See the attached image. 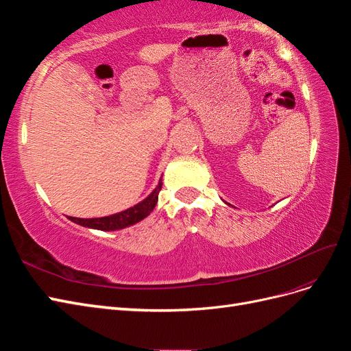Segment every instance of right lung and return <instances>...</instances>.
I'll return each instance as SVG.
<instances>
[{
    "mask_svg": "<svg viewBox=\"0 0 351 351\" xmlns=\"http://www.w3.org/2000/svg\"><path fill=\"white\" fill-rule=\"evenodd\" d=\"M162 189V178L159 180L158 186L155 187L154 192L143 199L141 204H137L129 209H125L123 212H119V214L108 215V217H101V218H74L69 217L73 222H76L79 226L83 227H89V228H97L102 231H114V230H121L129 226L136 224V222L142 221L154 210L156 202H158V195Z\"/></svg>",
    "mask_w": 351,
    "mask_h": 351,
    "instance_id": "obj_1",
    "label": "right lung"
}]
</instances>
